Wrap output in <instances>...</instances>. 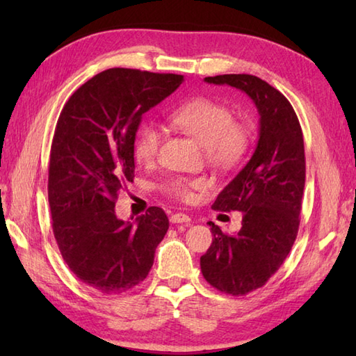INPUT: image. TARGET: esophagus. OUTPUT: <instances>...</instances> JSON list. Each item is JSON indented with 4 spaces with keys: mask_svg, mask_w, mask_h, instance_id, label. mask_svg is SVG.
<instances>
[{
    "mask_svg": "<svg viewBox=\"0 0 356 356\" xmlns=\"http://www.w3.org/2000/svg\"><path fill=\"white\" fill-rule=\"evenodd\" d=\"M170 222L171 223H190L191 222V217L184 214V213H177V214H172L170 217Z\"/></svg>",
    "mask_w": 356,
    "mask_h": 356,
    "instance_id": "34e87169",
    "label": "esophagus"
}]
</instances>
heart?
Here are the masks:
<instances>
[{"label":"heart","instance_id":"obj_1","mask_svg":"<svg viewBox=\"0 0 356 356\" xmlns=\"http://www.w3.org/2000/svg\"><path fill=\"white\" fill-rule=\"evenodd\" d=\"M234 119L231 107L211 97H195L170 113V122L199 140L205 147L208 163L220 171H229L243 162L252 143L251 128ZM161 142L162 131L156 125H143L134 139L138 162L153 163ZM162 188L171 197L193 203L197 193L207 191L209 184L202 177H172Z\"/></svg>","mask_w":356,"mask_h":356}]
</instances>
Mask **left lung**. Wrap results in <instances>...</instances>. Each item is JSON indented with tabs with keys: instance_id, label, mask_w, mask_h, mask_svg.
Here are the masks:
<instances>
[{
	"instance_id": "left-lung-1",
	"label": "left lung",
	"mask_w": 356,
	"mask_h": 356,
	"mask_svg": "<svg viewBox=\"0 0 356 356\" xmlns=\"http://www.w3.org/2000/svg\"><path fill=\"white\" fill-rule=\"evenodd\" d=\"M205 81L245 92L260 115L252 157L213 205L217 211H241V229L229 236L209 222L214 238L200 257L207 282L238 297L266 284L297 238L306 179L303 131L291 102L266 81L252 74H218Z\"/></svg>"
}]
</instances>
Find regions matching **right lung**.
<instances>
[{"label": "right lung", "mask_w": 356, "mask_h": 356, "mask_svg": "<svg viewBox=\"0 0 356 356\" xmlns=\"http://www.w3.org/2000/svg\"><path fill=\"white\" fill-rule=\"evenodd\" d=\"M182 82V74L108 69L81 86L59 115L49 165L51 228L67 266L102 293L143 282L168 231L162 208L124 222L115 203L133 182L142 115Z\"/></svg>", "instance_id": "add662e5"}]
</instances>
